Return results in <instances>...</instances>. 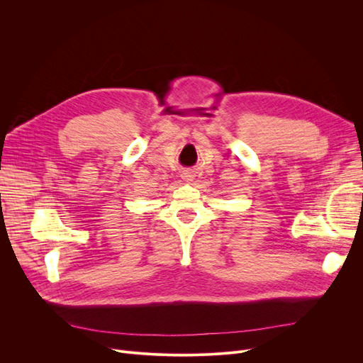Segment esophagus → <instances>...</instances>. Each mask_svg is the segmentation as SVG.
I'll return each instance as SVG.
<instances>
[{
  "mask_svg": "<svg viewBox=\"0 0 363 363\" xmlns=\"http://www.w3.org/2000/svg\"><path fill=\"white\" fill-rule=\"evenodd\" d=\"M182 178L186 179V181H193V178H194V170H184Z\"/></svg>",
  "mask_w": 363,
  "mask_h": 363,
  "instance_id": "obj_1",
  "label": "esophagus"
}]
</instances>
